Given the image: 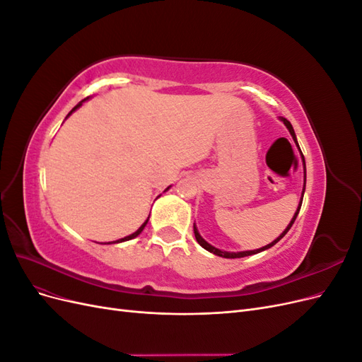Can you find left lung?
Instances as JSON below:
<instances>
[{
    "mask_svg": "<svg viewBox=\"0 0 362 362\" xmlns=\"http://www.w3.org/2000/svg\"><path fill=\"white\" fill-rule=\"evenodd\" d=\"M284 124H286V127L288 128V131H290V134H291V137H293V140L296 141V145H298V148H299V144H298V140H296V134H294V129H293V127H291V124L288 122V120L286 119V117H279ZM302 152V151H300ZM302 161H303V169H305V158H303V154H302ZM305 182H306V169H305V181H303V192H302V199H303V193H305ZM302 199H300V204H299V206H298V210H296V213H294V216H293V218H291V222L288 223V226L284 229V233L276 238V240H273L272 243H269L267 246H264V247H261V249H255V250H243V252H226V250H221V249H217V247H214V246H211L210 243H206L205 240L201 237V234H199V231H198V228H196V225H193V231H194V237H196V242H198L204 249H206L208 252H211V254H214V255H218V257H223V258H243V257H249V255H254V254H258V252H261V250H266V249H269V247H272L273 245H276L279 240L286 235L287 233H288V229L293 226V223H294V221H296V217H298V214H299V210H300V206H302Z\"/></svg>",
    "mask_w": 362,
    "mask_h": 362,
    "instance_id": "1",
    "label": "left lung"
}]
</instances>
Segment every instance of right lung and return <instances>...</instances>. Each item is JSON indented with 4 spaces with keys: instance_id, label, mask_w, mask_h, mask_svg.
<instances>
[{
    "instance_id": "obj_1",
    "label": "right lung",
    "mask_w": 362,
    "mask_h": 362,
    "mask_svg": "<svg viewBox=\"0 0 362 362\" xmlns=\"http://www.w3.org/2000/svg\"><path fill=\"white\" fill-rule=\"evenodd\" d=\"M86 100H89V98H84V100H83V101H80L78 104H76V105H75V107L72 108V110L69 112V115H68V116H71V115H72V112H75V110H76V108H78V107H81V104H83V103H84ZM68 116H66V117H68ZM166 190H169V187H168ZM166 190H164V192H166ZM148 221H149V217H148V218H146V221L144 222V225H141V226H140V228L137 229V231H136V233H133V234H129V235H127V237H124V238H119V240H116V242H113V243H122V242H128V240H131V238H136V237H137V235H139V234H140L141 231H144V228L146 226Z\"/></svg>"
}]
</instances>
